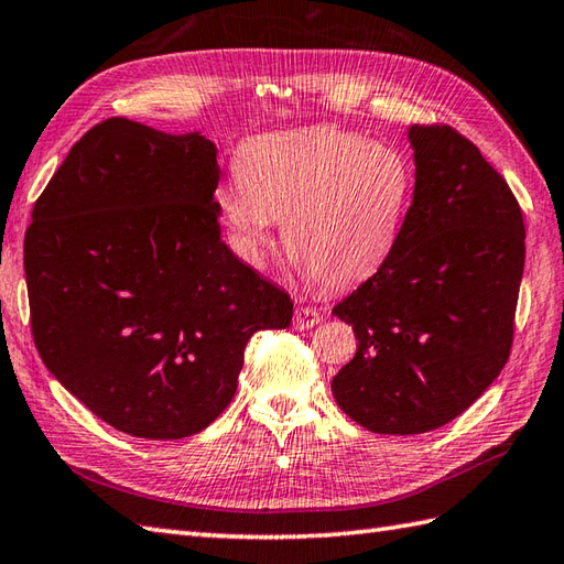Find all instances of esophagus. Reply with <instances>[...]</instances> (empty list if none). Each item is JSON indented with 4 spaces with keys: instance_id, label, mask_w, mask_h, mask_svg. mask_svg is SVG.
Here are the masks:
<instances>
[{
    "instance_id": "obj_1",
    "label": "esophagus",
    "mask_w": 564,
    "mask_h": 564,
    "mask_svg": "<svg viewBox=\"0 0 564 564\" xmlns=\"http://www.w3.org/2000/svg\"><path fill=\"white\" fill-rule=\"evenodd\" d=\"M317 322H319V313L315 307H295V315H293V327L295 329L305 332L310 327H315Z\"/></svg>"
}]
</instances>
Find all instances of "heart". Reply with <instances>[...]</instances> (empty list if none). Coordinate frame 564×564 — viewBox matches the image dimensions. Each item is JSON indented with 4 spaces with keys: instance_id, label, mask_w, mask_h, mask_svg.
I'll list each match as a JSON object with an SVG mask.
<instances>
[{
    "instance_id": "1",
    "label": "heart",
    "mask_w": 564,
    "mask_h": 564,
    "mask_svg": "<svg viewBox=\"0 0 564 564\" xmlns=\"http://www.w3.org/2000/svg\"><path fill=\"white\" fill-rule=\"evenodd\" d=\"M235 174L215 206L237 254L259 267L273 223H283L297 269L325 289L361 283L392 257L416 182L402 148L341 128L249 138Z\"/></svg>"
}]
</instances>
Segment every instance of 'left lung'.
Returning <instances> with one entry per match:
<instances>
[{"instance_id": "obj_1", "label": "left lung", "mask_w": 564, "mask_h": 564, "mask_svg": "<svg viewBox=\"0 0 564 564\" xmlns=\"http://www.w3.org/2000/svg\"><path fill=\"white\" fill-rule=\"evenodd\" d=\"M416 182L392 257L334 305L356 356L334 400L373 434H426L492 386L513 341L525 259L509 184L448 126H412Z\"/></svg>"}]
</instances>
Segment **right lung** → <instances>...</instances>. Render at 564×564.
<instances>
[{"mask_svg": "<svg viewBox=\"0 0 564 564\" xmlns=\"http://www.w3.org/2000/svg\"><path fill=\"white\" fill-rule=\"evenodd\" d=\"M218 150L128 118L94 126L23 239L45 368L123 434L194 436L237 392L245 346L293 301L220 239Z\"/></svg>", "mask_w": 564, "mask_h": 564, "instance_id": "1", "label": "right lung"}]
</instances>
